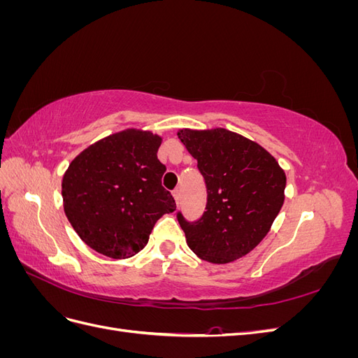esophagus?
<instances>
[{
  "label": "esophagus",
  "mask_w": 358,
  "mask_h": 358,
  "mask_svg": "<svg viewBox=\"0 0 358 358\" xmlns=\"http://www.w3.org/2000/svg\"><path fill=\"white\" fill-rule=\"evenodd\" d=\"M173 197H175V200H176L178 204L180 203V189H179V188H176L175 191H173Z\"/></svg>",
  "instance_id": "esophagus-1"
}]
</instances>
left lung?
Instances as JSON below:
<instances>
[{
    "instance_id": "obj_1",
    "label": "left lung",
    "mask_w": 358,
    "mask_h": 358,
    "mask_svg": "<svg viewBox=\"0 0 358 358\" xmlns=\"http://www.w3.org/2000/svg\"><path fill=\"white\" fill-rule=\"evenodd\" d=\"M180 142L197 159L208 203L200 220L178 221L194 254L225 264L251 252L284 204L287 178L264 148L225 128L180 129Z\"/></svg>"
}]
</instances>
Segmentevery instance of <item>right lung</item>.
<instances>
[{"label": "right lung", "instance_id": "add662e5", "mask_svg": "<svg viewBox=\"0 0 358 358\" xmlns=\"http://www.w3.org/2000/svg\"><path fill=\"white\" fill-rule=\"evenodd\" d=\"M161 137L125 129L86 148L62 178V200L74 231L94 251L115 259L146 246L155 222L176 210L161 185Z\"/></svg>", "mask_w": 358, "mask_h": 358}]
</instances>
